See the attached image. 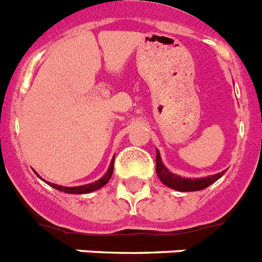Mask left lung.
<instances>
[{
  "label": "left lung",
  "mask_w": 262,
  "mask_h": 262,
  "mask_svg": "<svg viewBox=\"0 0 262 262\" xmlns=\"http://www.w3.org/2000/svg\"><path fill=\"white\" fill-rule=\"evenodd\" d=\"M226 171L219 172L215 175L206 176V178H197V179H190V178H181L180 175L172 173L168 171L166 166L162 162L160 158V152L157 148V175L159 180L167 185L171 189L179 190V192H195V190H202L215 183L218 179L222 178L225 175Z\"/></svg>",
  "instance_id": "left-lung-1"
}]
</instances>
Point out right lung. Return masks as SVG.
Listing matches in <instances>:
<instances>
[{
    "mask_svg": "<svg viewBox=\"0 0 262 262\" xmlns=\"http://www.w3.org/2000/svg\"><path fill=\"white\" fill-rule=\"evenodd\" d=\"M114 162H115V157L112 158V160H111V164H110V167H108L107 172H105L104 175L99 179V180L94 181V183H90V184H86V185H79V187H62V185H58V184H53V183H49V181H46L44 179L40 178L37 172H35V173H36V175L39 176L41 180L46 181L48 185H51V187L55 188V189L60 190V192L70 193V194H84V193H91V192H95V190L100 189V188L104 187L105 184L110 181L111 176H112V173H114Z\"/></svg>",
    "mask_w": 262,
    "mask_h": 262,
    "instance_id": "1",
    "label": "right lung"
}]
</instances>
